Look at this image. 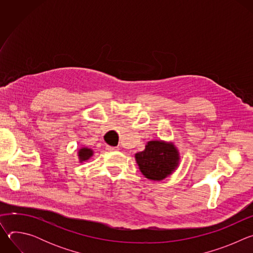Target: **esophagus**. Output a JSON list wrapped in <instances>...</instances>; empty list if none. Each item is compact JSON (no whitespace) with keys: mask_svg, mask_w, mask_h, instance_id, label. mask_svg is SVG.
Segmentation results:
<instances>
[{"mask_svg":"<svg viewBox=\"0 0 253 253\" xmlns=\"http://www.w3.org/2000/svg\"><path fill=\"white\" fill-rule=\"evenodd\" d=\"M106 150H107V151H110V152H113V151H117V150H119V148H118V147L107 146V147H106Z\"/></svg>","mask_w":253,"mask_h":253,"instance_id":"34e87169","label":"esophagus"}]
</instances>
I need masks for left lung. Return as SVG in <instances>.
<instances>
[{"mask_svg": "<svg viewBox=\"0 0 253 253\" xmlns=\"http://www.w3.org/2000/svg\"><path fill=\"white\" fill-rule=\"evenodd\" d=\"M135 160L145 178L161 181L178 168L180 153L173 142L151 140L145 149L135 154Z\"/></svg>", "mask_w": 253, "mask_h": 253, "instance_id": "obj_1", "label": "left lung"}]
</instances>
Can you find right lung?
<instances>
[{"label":"right lung","mask_w":253,"mask_h":253,"mask_svg":"<svg viewBox=\"0 0 253 253\" xmlns=\"http://www.w3.org/2000/svg\"><path fill=\"white\" fill-rule=\"evenodd\" d=\"M77 154H78V159H79V163H83L88 161L93 155H94V151L91 148L88 147H81L77 150Z\"/></svg>","instance_id":"right-lung-1"}]
</instances>
